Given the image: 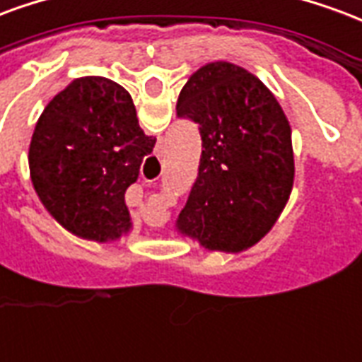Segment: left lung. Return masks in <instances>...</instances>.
Masks as SVG:
<instances>
[{
  "label": "left lung",
  "mask_w": 362,
  "mask_h": 362,
  "mask_svg": "<svg viewBox=\"0 0 362 362\" xmlns=\"http://www.w3.org/2000/svg\"><path fill=\"white\" fill-rule=\"evenodd\" d=\"M176 113L199 124L202 159L176 230L209 251L240 253L269 234L293 188L291 127L274 93L228 61L182 88Z\"/></svg>",
  "instance_id": "left-lung-1"
}]
</instances>
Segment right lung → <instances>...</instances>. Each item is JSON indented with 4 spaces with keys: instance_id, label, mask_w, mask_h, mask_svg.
I'll list each match as a JSON object with an SVG mask.
<instances>
[{
    "instance_id": "add662e5",
    "label": "right lung",
    "mask_w": 362,
    "mask_h": 362,
    "mask_svg": "<svg viewBox=\"0 0 362 362\" xmlns=\"http://www.w3.org/2000/svg\"><path fill=\"white\" fill-rule=\"evenodd\" d=\"M153 146L122 86L105 76H82L40 115L28 149L32 186L71 234L117 242L132 230L124 194Z\"/></svg>"
}]
</instances>
